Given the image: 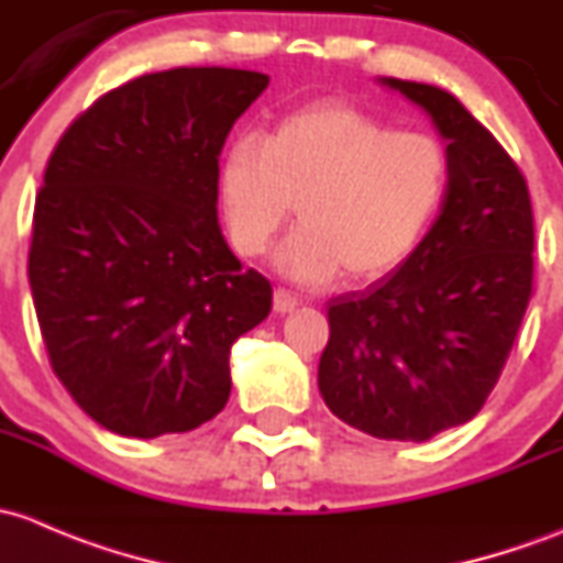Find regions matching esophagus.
Here are the masks:
<instances>
[{
	"label": "esophagus",
	"instance_id": "1",
	"mask_svg": "<svg viewBox=\"0 0 563 563\" xmlns=\"http://www.w3.org/2000/svg\"><path fill=\"white\" fill-rule=\"evenodd\" d=\"M295 306H298V298H295L292 292H287V289H276L274 292V311L276 314H289V311H295Z\"/></svg>",
	"mask_w": 563,
	"mask_h": 563
}]
</instances>
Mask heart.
Here are the masks:
<instances>
[{"label": "heart", "instance_id": "1", "mask_svg": "<svg viewBox=\"0 0 563 563\" xmlns=\"http://www.w3.org/2000/svg\"><path fill=\"white\" fill-rule=\"evenodd\" d=\"M219 202L241 254L268 249L298 197L300 222L274 252L287 282H374L404 263L439 217L448 148L350 106L284 119L265 141L239 135L219 159Z\"/></svg>", "mask_w": 563, "mask_h": 563}]
</instances>
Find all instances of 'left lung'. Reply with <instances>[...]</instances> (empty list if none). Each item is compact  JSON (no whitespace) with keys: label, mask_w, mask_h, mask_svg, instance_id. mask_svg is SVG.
Masks as SVG:
<instances>
[{"label":"left lung","mask_w":563,"mask_h":563,"mask_svg":"<svg viewBox=\"0 0 563 563\" xmlns=\"http://www.w3.org/2000/svg\"><path fill=\"white\" fill-rule=\"evenodd\" d=\"M431 119L450 187L420 246L385 279L328 303L322 401L376 439L426 442L483 409L523 322L534 213L509 154L450 91L379 78Z\"/></svg>","instance_id":"8db88e82"}]
</instances>
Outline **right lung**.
I'll use <instances>...</instances> for the list:
<instances>
[{
  "instance_id": "right-lung-1",
  "label": "right lung",
  "mask_w": 563,
  "mask_h": 563,
  "mask_svg": "<svg viewBox=\"0 0 563 563\" xmlns=\"http://www.w3.org/2000/svg\"><path fill=\"white\" fill-rule=\"evenodd\" d=\"M268 75L173 67L69 124L34 202L29 287L51 366L80 409L132 439L187 433L230 398V346L274 289L230 252L219 154Z\"/></svg>"
}]
</instances>
